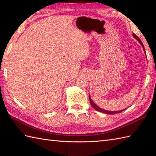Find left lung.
<instances>
[{"mask_svg": "<svg viewBox=\"0 0 156 156\" xmlns=\"http://www.w3.org/2000/svg\"><path fill=\"white\" fill-rule=\"evenodd\" d=\"M133 36L134 37V38L136 39V40L140 43V44L141 45V46H142V48H143V49H144V53H145V55H146V53H145V48H144V45H143V44H142V42H141V41L140 40V39L137 36L135 35V34H133ZM89 99H90V105H92V107H93L95 110H97V111H99V112H104V113H106V114H108V115H113V114H117V113H119V112H122V111H123L124 110H125L126 108H125V109H123V110H121V111H107V110H104V109H102V108H101V107H98V106L96 105L94 102L92 101V98H91V97H90V96L89 95Z\"/></svg>", "mask_w": 156, "mask_h": 156, "instance_id": "left-lung-1", "label": "left lung"}]
</instances>
